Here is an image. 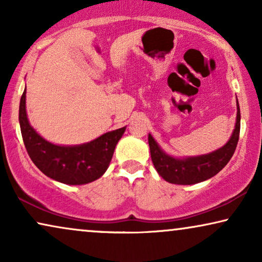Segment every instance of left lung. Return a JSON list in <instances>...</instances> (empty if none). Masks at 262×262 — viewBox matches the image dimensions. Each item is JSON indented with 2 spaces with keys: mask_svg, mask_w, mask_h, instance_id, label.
Segmentation results:
<instances>
[{
  "mask_svg": "<svg viewBox=\"0 0 262 262\" xmlns=\"http://www.w3.org/2000/svg\"><path fill=\"white\" fill-rule=\"evenodd\" d=\"M239 127H241V113L237 102V117H236V126L232 132L231 138L223 148L207 155L188 157V159H175L167 155L160 149L155 139L149 135V146L151 154V161L155 166L157 173L164 180L175 185H193L205 181L212 178L227 166L234 155L237 146L239 137Z\"/></svg>",
  "mask_w": 262,
  "mask_h": 262,
  "instance_id": "obj_1",
  "label": "left lung"
}]
</instances>
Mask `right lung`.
I'll return each mask as SVG.
<instances>
[{
	"mask_svg": "<svg viewBox=\"0 0 262 262\" xmlns=\"http://www.w3.org/2000/svg\"><path fill=\"white\" fill-rule=\"evenodd\" d=\"M19 121L24 144L33 163L46 177L67 185H84L101 177L125 132V127L118 128L81 145L52 144L40 137L28 123L26 89L20 100Z\"/></svg>",
	"mask_w": 262,
	"mask_h": 262,
	"instance_id": "add662e5",
	"label": "right lung"
}]
</instances>
